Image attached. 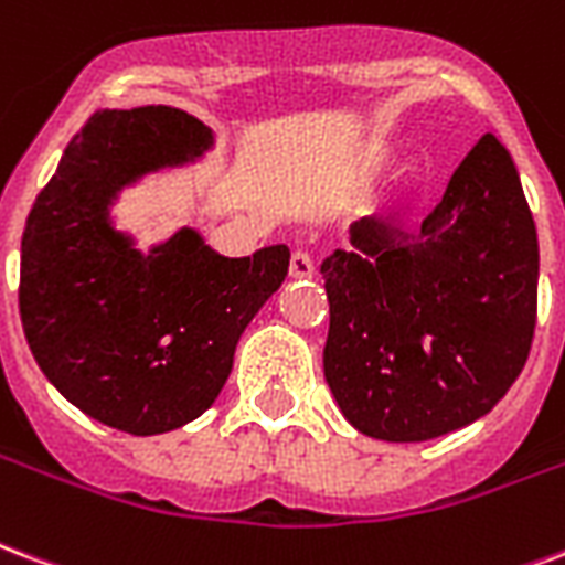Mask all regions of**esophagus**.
Masks as SVG:
<instances>
[{"instance_id": "1", "label": "esophagus", "mask_w": 565, "mask_h": 565, "mask_svg": "<svg viewBox=\"0 0 565 565\" xmlns=\"http://www.w3.org/2000/svg\"><path fill=\"white\" fill-rule=\"evenodd\" d=\"M290 278H313V260L308 257V252H292L290 254Z\"/></svg>"}]
</instances>
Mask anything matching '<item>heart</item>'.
I'll return each mask as SVG.
<instances>
[{"label":"heart","instance_id":"b5f03b06","mask_svg":"<svg viewBox=\"0 0 565 565\" xmlns=\"http://www.w3.org/2000/svg\"><path fill=\"white\" fill-rule=\"evenodd\" d=\"M387 166H391V159H387V157H376V159H373V166H370V168H373V171H387Z\"/></svg>","mask_w":565,"mask_h":565}]
</instances>
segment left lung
I'll return each instance as SVG.
<instances>
[{
	"instance_id": "obj_1",
	"label": "left lung",
	"mask_w": 565,
	"mask_h": 565,
	"mask_svg": "<svg viewBox=\"0 0 565 565\" xmlns=\"http://www.w3.org/2000/svg\"><path fill=\"white\" fill-rule=\"evenodd\" d=\"M322 260V367L340 412L382 441H426L489 415L536 329L540 243L510 153L473 145L417 234L364 215Z\"/></svg>"
}]
</instances>
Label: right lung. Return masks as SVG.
Wrapping results in <instances>:
<instances>
[{
	"mask_svg": "<svg viewBox=\"0 0 565 565\" xmlns=\"http://www.w3.org/2000/svg\"><path fill=\"white\" fill-rule=\"evenodd\" d=\"M206 145L210 129L174 106L94 111L25 218L29 350L64 399L132 436L178 429L213 406L236 340L290 266L287 245L222 257L195 231L139 254L111 227L124 183Z\"/></svg>",
	"mask_w": 565,
	"mask_h": 565,
	"instance_id": "add662e5",
	"label": "right lung"
}]
</instances>
